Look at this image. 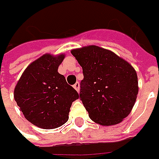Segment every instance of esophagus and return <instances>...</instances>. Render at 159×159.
<instances>
[{
	"label": "esophagus",
	"mask_w": 159,
	"mask_h": 159,
	"mask_svg": "<svg viewBox=\"0 0 159 159\" xmlns=\"http://www.w3.org/2000/svg\"><path fill=\"white\" fill-rule=\"evenodd\" d=\"M73 88H74V89H76L77 91L79 92V91H80V83L79 82L75 83V84L73 85Z\"/></svg>",
	"instance_id": "obj_1"
}]
</instances>
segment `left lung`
I'll list each match as a JSON object with an SVG mask.
<instances>
[{"mask_svg": "<svg viewBox=\"0 0 159 159\" xmlns=\"http://www.w3.org/2000/svg\"><path fill=\"white\" fill-rule=\"evenodd\" d=\"M82 67L80 97L90 119L102 125L120 123L136 101L138 79L131 64L97 46L72 49Z\"/></svg>", "mask_w": 159, "mask_h": 159, "instance_id": "8db88e82", "label": "left lung"}]
</instances>
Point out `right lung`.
<instances>
[{
	"label": "right lung",
	"mask_w": 159,
	"mask_h": 159,
	"mask_svg": "<svg viewBox=\"0 0 159 159\" xmlns=\"http://www.w3.org/2000/svg\"><path fill=\"white\" fill-rule=\"evenodd\" d=\"M64 58L45 54L23 72L14 90V98L25 118L43 129H54L69 119L72 102L80 96L57 71Z\"/></svg>",
	"instance_id": "add662e5"
}]
</instances>
